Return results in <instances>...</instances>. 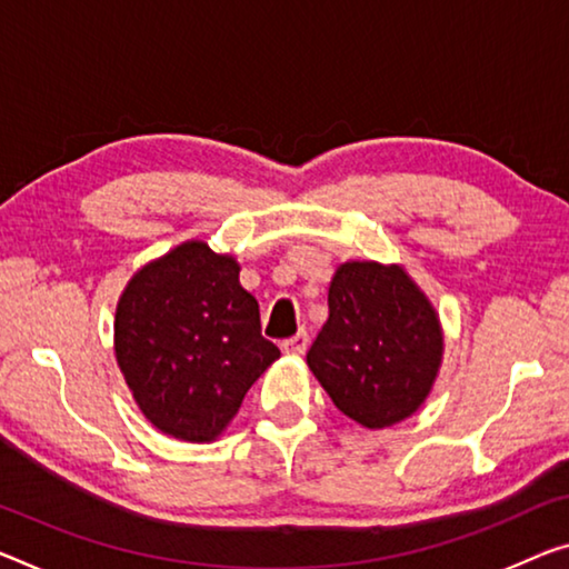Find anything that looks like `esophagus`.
I'll return each instance as SVG.
<instances>
[{"mask_svg":"<svg viewBox=\"0 0 569 569\" xmlns=\"http://www.w3.org/2000/svg\"><path fill=\"white\" fill-rule=\"evenodd\" d=\"M308 351V333H297L292 338L282 340V353L287 356H302Z\"/></svg>","mask_w":569,"mask_h":569,"instance_id":"1","label":"esophagus"}]
</instances>
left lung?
Instances as JSON below:
<instances>
[{"instance_id":"left-lung-1","label":"left lung","mask_w":569,"mask_h":569,"mask_svg":"<svg viewBox=\"0 0 569 569\" xmlns=\"http://www.w3.org/2000/svg\"><path fill=\"white\" fill-rule=\"evenodd\" d=\"M445 336L430 297L401 264L346 261L308 366L333 405L369 430L412 417L437 381Z\"/></svg>"}]
</instances>
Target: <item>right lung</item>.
Segmentation results:
<instances>
[{"mask_svg": "<svg viewBox=\"0 0 569 569\" xmlns=\"http://www.w3.org/2000/svg\"><path fill=\"white\" fill-rule=\"evenodd\" d=\"M233 254L190 239L147 261L113 315V356L137 407L162 435L213 442L279 358Z\"/></svg>", "mask_w": 569, "mask_h": 569, "instance_id": "add662e5", "label": "right lung"}]
</instances>
